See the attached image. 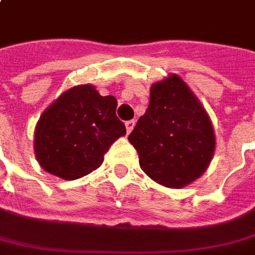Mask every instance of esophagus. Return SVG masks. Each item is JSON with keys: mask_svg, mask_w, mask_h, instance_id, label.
Listing matches in <instances>:
<instances>
[{"mask_svg": "<svg viewBox=\"0 0 255 255\" xmlns=\"http://www.w3.org/2000/svg\"><path fill=\"white\" fill-rule=\"evenodd\" d=\"M134 125H136L134 121H128V122L125 124V126H126V131H128V133H130V131L133 130V128H134Z\"/></svg>", "mask_w": 255, "mask_h": 255, "instance_id": "1", "label": "esophagus"}]
</instances>
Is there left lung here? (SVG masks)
<instances>
[{"mask_svg":"<svg viewBox=\"0 0 255 255\" xmlns=\"http://www.w3.org/2000/svg\"><path fill=\"white\" fill-rule=\"evenodd\" d=\"M129 141L145 175L171 189L200 178L215 151L210 117L178 75L151 86L148 108L138 118Z\"/></svg>","mask_w":255,"mask_h":255,"instance_id":"1","label":"left lung"}]
</instances>
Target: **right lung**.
Wrapping results in <instances>:
<instances>
[{"label": "right lung", "instance_id": "add662e5", "mask_svg": "<svg viewBox=\"0 0 255 255\" xmlns=\"http://www.w3.org/2000/svg\"><path fill=\"white\" fill-rule=\"evenodd\" d=\"M117 105L114 96H100L91 84L64 91L36 125L34 152L40 166L65 180L96 171L111 144L126 134Z\"/></svg>", "mask_w": 255, "mask_h": 255}]
</instances>
